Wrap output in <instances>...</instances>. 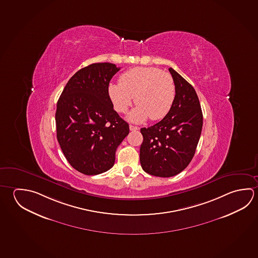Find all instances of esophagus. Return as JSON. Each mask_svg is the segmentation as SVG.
<instances>
[{"label": "esophagus", "mask_w": 258, "mask_h": 258, "mask_svg": "<svg viewBox=\"0 0 258 258\" xmlns=\"http://www.w3.org/2000/svg\"><path fill=\"white\" fill-rule=\"evenodd\" d=\"M130 130H131V131H138L139 127L133 126V125H130Z\"/></svg>", "instance_id": "34e87169"}]
</instances>
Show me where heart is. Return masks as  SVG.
I'll use <instances>...</instances> for the list:
<instances>
[{"instance_id":"heart-1","label":"heart","mask_w":258,"mask_h":258,"mask_svg":"<svg viewBox=\"0 0 258 258\" xmlns=\"http://www.w3.org/2000/svg\"><path fill=\"white\" fill-rule=\"evenodd\" d=\"M109 98L119 113L127 112L133 97L135 109L128 115L133 122H142L149 118H164L171 109L176 98V85L169 73L154 67H135L122 73L119 83H110Z\"/></svg>"}]
</instances>
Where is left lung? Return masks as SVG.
I'll list each match as a JSON object with an SVG mask.
<instances>
[{"label": "left lung", "instance_id": "1", "mask_svg": "<svg viewBox=\"0 0 258 258\" xmlns=\"http://www.w3.org/2000/svg\"><path fill=\"white\" fill-rule=\"evenodd\" d=\"M176 98L162 120L140 130L143 142L140 158L145 172L152 176H176L188 166L199 143L203 114L199 97L191 84L172 68Z\"/></svg>", "mask_w": 258, "mask_h": 258}]
</instances>
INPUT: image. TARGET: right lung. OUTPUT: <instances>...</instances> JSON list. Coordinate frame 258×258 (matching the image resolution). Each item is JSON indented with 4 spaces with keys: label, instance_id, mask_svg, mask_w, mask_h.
<instances>
[{
    "label": "right lung",
    "instance_id": "obj_1",
    "mask_svg": "<svg viewBox=\"0 0 258 258\" xmlns=\"http://www.w3.org/2000/svg\"><path fill=\"white\" fill-rule=\"evenodd\" d=\"M119 70L109 62L81 69L58 100L57 140L71 166L82 174L98 175L113 167L116 150L130 133L108 92L110 80Z\"/></svg>",
    "mask_w": 258,
    "mask_h": 258
}]
</instances>
